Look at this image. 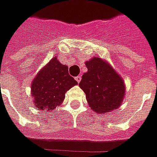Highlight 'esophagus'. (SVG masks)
<instances>
[{
	"label": "esophagus",
	"mask_w": 157,
	"mask_h": 157,
	"mask_svg": "<svg viewBox=\"0 0 157 157\" xmlns=\"http://www.w3.org/2000/svg\"><path fill=\"white\" fill-rule=\"evenodd\" d=\"M81 80H82V76H81V75H78V76H76V77H75V81L78 82V83L81 82Z\"/></svg>",
	"instance_id": "34e87169"
}]
</instances>
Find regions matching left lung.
Masks as SVG:
<instances>
[{"label":"left lung","instance_id":"8db88e82","mask_svg":"<svg viewBox=\"0 0 157 157\" xmlns=\"http://www.w3.org/2000/svg\"><path fill=\"white\" fill-rule=\"evenodd\" d=\"M85 64L87 71L82 75L79 86L86 94L91 109L103 115L118 109L126 94L122 77L107 60L98 56L86 61Z\"/></svg>","mask_w":157,"mask_h":157}]
</instances>
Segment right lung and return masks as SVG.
Instances as JSON below:
<instances>
[{"label": "right lung", "instance_id": "right-lung-1", "mask_svg": "<svg viewBox=\"0 0 157 157\" xmlns=\"http://www.w3.org/2000/svg\"><path fill=\"white\" fill-rule=\"evenodd\" d=\"M78 83L69 75L68 66L53 57L40 69L31 82L35 107L51 111L63 103L65 93Z\"/></svg>", "mask_w": 157, "mask_h": 157}]
</instances>
